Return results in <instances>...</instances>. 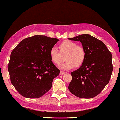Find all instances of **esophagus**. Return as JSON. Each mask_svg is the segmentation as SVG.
<instances>
[{
  "instance_id": "esophagus-1",
  "label": "esophagus",
  "mask_w": 120,
  "mask_h": 120,
  "mask_svg": "<svg viewBox=\"0 0 120 120\" xmlns=\"http://www.w3.org/2000/svg\"><path fill=\"white\" fill-rule=\"evenodd\" d=\"M65 73H66V72L64 71L61 70V71H60V75H64V74H65Z\"/></svg>"
}]
</instances>
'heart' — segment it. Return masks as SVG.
Segmentation results:
<instances>
[{
  "instance_id": "1",
  "label": "heart",
  "mask_w": 120,
  "mask_h": 120,
  "mask_svg": "<svg viewBox=\"0 0 120 120\" xmlns=\"http://www.w3.org/2000/svg\"><path fill=\"white\" fill-rule=\"evenodd\" d=\"M59 51L53 47L49 52L51 60L56 65H60L66 59L62 67L66 69L74 68H79L86 60L87 53L85 49L82 45L68 40H64L59 45Z\"/></svg>"
}]
</instances>
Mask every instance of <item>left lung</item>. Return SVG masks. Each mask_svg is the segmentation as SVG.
<instances>
[{
    "instance_id": "obj_1",
    "label": "left lung",
    "mask_w": 120,
    "mask_h": 120,
    "mask_svg": "<svg viewBox=\"0 0 120 120\" xmlns=\"http://www.w3.org/2000/svg\"><path fill=\"white\" fill-rule=\"evenodd\" d=\"M68 38L80 41L87 53L82 66L71 73L69 90L80 98L96 96L110 80L113 68L111 53L101 41L89 34Z\"/></svg>"
}]
</instances>
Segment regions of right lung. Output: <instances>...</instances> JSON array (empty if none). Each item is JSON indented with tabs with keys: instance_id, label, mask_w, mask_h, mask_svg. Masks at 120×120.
I'll list each match as a JSON object with an SVG mask.
<instances>
[{
	"instance_id": "obj_1",
	"label": "right lung",
	"mask_w": 120,
	"mask_h": 120,
	"mask_svg": "<svg viewBox=\"0 0 120 120\" xmlns=\"http://www.w3.org/2000/svg\"><path fill=\"white\" fill-rule=\"evenodd\" d=\"M58 41L36 35L23 40L12 51L8 70L11 84L22 96L39 98L51 88L60 70L51 60L49 52Z\"/></svg>"
}]
</instances>
